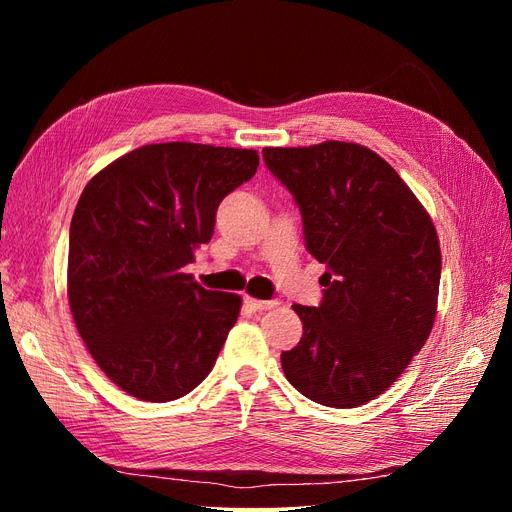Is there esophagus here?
<instances>
[{
  "instance_id": "34e87169",
  "label": "esophagus",
  "mask_w": 512,
  "mask_h": 512,
  "mask_svg": "<svg viewBox=\"0 0 512 512\" xmlns=\"http://www.w3.org/2000/svg\"><path fill=\"white\" fill-rule=\"evenodd\" d=\"M245 303L250 305L254 312H269V309L280 305L277 301H260V299H252V297H245Z\"/></svg>"
}]
</instances>
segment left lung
Wrapping results in <instances>:
<instances>
[{
	"label": "left lung",
	"instance_id": "obj_1",
	"mask_svg": "<svg viewBox=\"0 0 512 512\" xmlns=\"http://www.w3.org/2000/svg\"><path fill=\"white\" fill-rule=\"evenodd\" d=\"M262 158L299 205L307 252L327 265L322 303L292 305L303 337L282 352L284 374L316 404L363 406L431 333L438 232L395 168L363 145L265 147Z\"/></svg>",
	"mask_w": 512,
	"mask_h": 512
}]
</instances>
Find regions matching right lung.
Wrapping results in <instances>:
<instances>
[{
    "instance_id": "add662e5",
    "label": "right lung",
    "mask_w": 512,
    "mask_h": 512,
    "mask_svg": "<svg viewBox=\"0 0 512 512\" xmlns=\"http://www.w3.org/2000/svg\"><path fill=\"white\" fill-rule=\"evenodd\" d=\"M258 162L254 149L158 143L85 185L70 224L68 301L89 354L121 391L162 404L209 376L241 297L203 288L185 267Z\"/></svg>"
}]
</instances>
